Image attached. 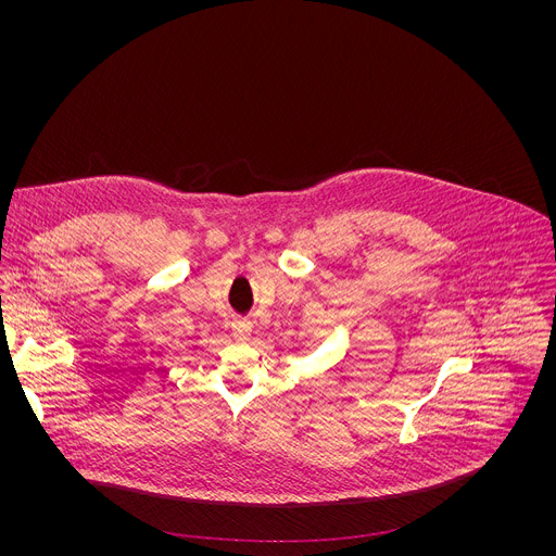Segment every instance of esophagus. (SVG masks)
<instances>
[{
    "label": "esophagus",
    "instance_id": "esophagus-1",
    "mask_svg": "<svg viewBox=\"0 0 556 556\" xmlns=\"http://www.w3.org/2000/svg\"><path fill=\"white\" fill-rule=\"evenodd\" d=\"M251 332H253L251 321H247V319H235V321H232V334H235L237 339H240V341L249 339Z\"/></svg>",
    "mask_w": 556,
    "mask_h": 556
}]
</instances>
